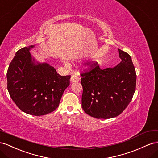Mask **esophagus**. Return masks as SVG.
<instances>
[{
	"mask_svg": "<svg viewBox=\"0 0 158 158\" xmlns=\"http://www.w3.org/2000/svg\"><path fill=\"white\" fill-rule=\"evenodd\" d=\"M79 81V77L76 75H73L71 77V82H78Z\"/></svg>",
	"mask_w": 158,
	"mask_h": 158,
	"instance_id": "34e87169",
	"label": "esophagus"
}]
</instances>
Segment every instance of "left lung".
Masks as SVG:
<instances>
[{
	"mask_svg": "<svg viewBox=\"0 0 158 158\" xmlns=\"http://www.w3.org/2000/svg\"><path fill=\"white\" fill-rule=\"evenodd\" d=\"M121 61L112 67L102 69L97 62L81 73L82 108L89 116L108 119L120 114L129 105L136 90V73L132 58L118 49Z\"/></svg>",
	"mask_w": 158,
	"mask_h": 158,
	"instance_id": "left-lung-1",
	"label": "left lung"
}]
</instances>
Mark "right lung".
<instances>
[{
    "instance_id": "1",
    "label": "right lung",
    "mask_w": 158,
    "mask_h": 158,
    "mask_svg": "<svg viewBox=\"0 0 158 158\" xmlns=\"http://www.w3.org/2000/svg\"><path fill=\"white\" fill-rule=\"evenodd\" d=\"M34 47H24L16 52L7 71V89L22 111L42 116L59 106L71 75L61 76L46 63H35L30 53Z\"/></svg>"
}]
</instances>
